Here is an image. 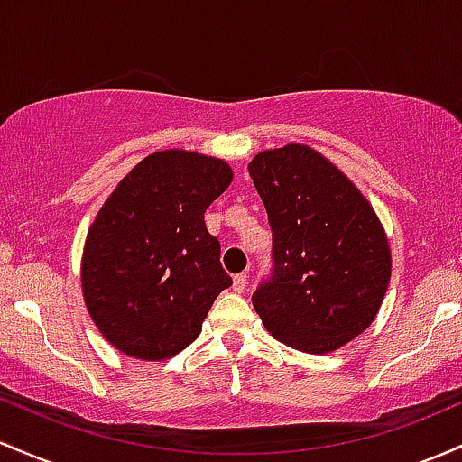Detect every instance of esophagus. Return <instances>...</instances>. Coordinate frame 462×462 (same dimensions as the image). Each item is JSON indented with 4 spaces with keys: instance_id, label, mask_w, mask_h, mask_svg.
<instances>
[{
    "instance_id": "obj_1",
    "label": "esophagus",
    "mask_w": 462,
    "mask_h": 462,
    "mask_svg": "<svg viewBox=\"0 0 462 462\" xmlns=\"http://www.w3.org/2000/svg\"><path fill=\"white\" fill-rule=\"evenodd\" d=\"M246 283H248L246 273H240V274H236V277H233V290H236V292H242V290L246 288Z\"/></svg>"
}]
</instances>
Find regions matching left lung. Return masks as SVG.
<instances>
[{
  "instance_id": "8db88e82",
  "label": "left lung",
  "mask_w": 462,
  "mask_h": 462,
  "mask_svg": "<svg viewBox=\"0 0 462 462\" xmlns=\"http://www.w3.org/2000/svg\"><path fill=\"white\" fill-rule=\"evenodd\" d=\"M273 231V271L253 308L279 343L328 354L375 319L391 248L373 207L316 150L290 143L248 163Z\"/></svg>"
}]
</instances>
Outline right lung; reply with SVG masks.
<instances>
[{"instance_id":"add662e5","label":"right lung","mask_w":462,"mask_h":462,"mask_svg":"<svg viewBox=\"0 0 462 462\" xmlns=\"http://www.w3.org/2000/svg\"><path fill=\"white\" fill-rule=\"evenodd\" d=\"M222 159L163 150L117 185L87 236L82 292L93 323L122 354L165 360L194 343L233 279L205 211L229 188Z\"/></svg>"}]
</instances>
